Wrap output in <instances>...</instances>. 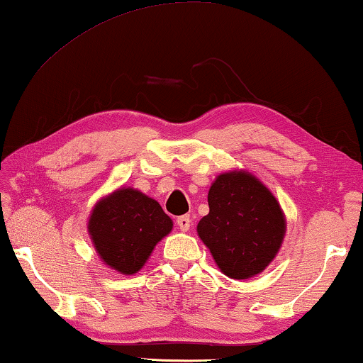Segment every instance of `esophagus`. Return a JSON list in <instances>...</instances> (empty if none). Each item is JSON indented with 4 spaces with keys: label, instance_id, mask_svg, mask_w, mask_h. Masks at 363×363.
<instances>
[{
    "label": "esophagus",
    "instance_id": "obj_1",
    "mask_svg": "<svg viewBox=\"0 0 363 363\" xmlns=\"http://www.w3.org/2000/svg\"><path fill=\"white\" fill-rule=\"evenodd\" d=\"M176 223L182 232H187L190 229V224H192V219H190L189 214H184V216H179L176 219Z\"/></svg>",
    "mask_w": 363,
    "mask_h": 363
}]
</instances>
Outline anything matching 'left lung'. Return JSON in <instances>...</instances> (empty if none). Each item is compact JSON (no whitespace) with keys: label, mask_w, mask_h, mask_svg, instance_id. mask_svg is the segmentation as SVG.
Wrapping results in <instances>:
<instances>
[{"label":"left lung","mask_w":363,"mask_h":363,"mask_svg":"<svg viewBox=\"0 0 363 363\" xmlns=\"http://www.w3.org/2000/svg\"><path fill=\"white\" fill-rule=\"evenodd\" d=\"M210 213L196 232L220 272L245 280L266 269L284 242L285 214L274 194L247 171L216 177L208 192Z\"/></svg>","instance_id":"1"}]
</instances>
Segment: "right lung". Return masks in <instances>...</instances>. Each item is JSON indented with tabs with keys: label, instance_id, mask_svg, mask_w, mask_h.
Listing matches in <instances>:
<instances>
[{
	"label": "right lung",
	"instance_id": "1",
	"mask_svg": "<svg viewBox=\"0 0 363 363\" xmlns=\"http://www.w3.org/2000/svg\"><path fill=\"white\" fill-rule=\"evenodd\" d=\"M173 229L157 200L121 187L97 201L88 230L104 264L125 275L143 269L155 245Z\"/></svg>",
	"mask_w": 363,
	"mask_h": 363
}]
</instances>
